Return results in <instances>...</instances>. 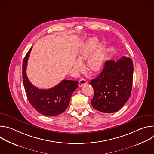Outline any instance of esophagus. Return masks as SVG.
<instances>
[{
    "label": "esophagus",
    "mask_w": 154,
    "mask_h": 154,
    "mask_svg": "<svg viewBox=\"0 0 154 154\" xmlns=\"http://www.w3.org/2000/svg\"><path fill=\"white\" fill-rule=\"evenodd\" d=\"M86 83H87V82H86V80L85 79H80V80L79 81V86H82L86 85Z\"/></svg>",
    "instance_id": "34e87169"
}]
</instances>
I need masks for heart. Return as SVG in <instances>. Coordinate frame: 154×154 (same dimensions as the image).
Instances as JSON below:
<instances>
[{
    "instance_id": "b5f03b06",
    "label": "heart",
    "mask_w": 154,
    "mask_h": 154,
    "mask_svg": "<svg viewBox=\"0 0 154 154\" xmlns=\"http://www.w3.org/2000/svg\"><path fill=\"white\" fill-rule=\"evenodd\" d=\"M99 40L97 38H92L88 41L85 45L81 49L79 58L81 61L87 60V66L88 71L92 74H96L102 69L105 59V53L106 49V44L104 42H101L96 51ZM74 68L77 71L81 70L82 64L79 61H76L74 63Z\"/></svg>"
}]
</instances>
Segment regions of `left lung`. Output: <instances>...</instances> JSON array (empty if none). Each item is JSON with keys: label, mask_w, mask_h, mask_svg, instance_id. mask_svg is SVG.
Segmentation results:
<instances>
[{"label": "left lung", "mask_w": 154, "mask_h": 154, "mask_svg": "<svg viewBox=\"0 0 154 154\" xmlns=\"http://www.w3.org/2000/svg\"><path fill=\"white\" fill-rule=\"evenodd\" d=\"M133 74V61L130 58L123 56L116 61H105L99 75L90 82L94 93L91 100L93 107L105 113L118 111L130 96Z\"/></svg>", "instance_id": "obj_1"}]
</instances>
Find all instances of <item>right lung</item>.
<instances>
[{
  "label": "right lung",
  "mask_w": 154,
  "mask_h": 154,
  "mask_svg": "<svg viewBox=\"0 0 154 154\" xmlns=\"http://www.w3.org/2000/svg\"><path fill=\"white\" fill-rule=\"evenodd\" d=\"M31 50L32 48L26 55L23 65V84L27 99L39 113L56 116L64 112L68 107L72 94L77 88L79 82L76 80H63L52 88L38 89L30 83L26 72Z\"/></svg>",
  "instance_id": "1"
}]
</instances>
